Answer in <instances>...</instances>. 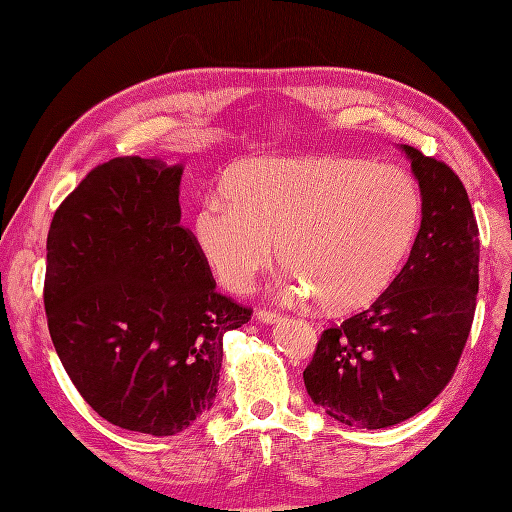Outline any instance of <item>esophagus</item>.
<instances>
[{"label": "esophagus", "mask_w": 512, "mask_h": 512, "mask_svg": "<svg viewBox=\"0 0 512 512\" xmlns=\"http://www.w3.org/2000/svg\"><path fill=\"white\" fill-rule=\"evenodd\" d=\"M256 318L262 320V322H267V324H275V322H280L282 314L280 312H273V309H258Z\"/></svg>", "instance_id": "34e87169"}]
</instances>
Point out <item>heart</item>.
<instances>
[{"mask_svg": "<svg viewBox=\"0 0 512 512\" xmlns=\"http://www.w3.org/2000/svg\"><path fill=\"white\" fill-rule=\"evenodd\" d=\"M222 195L200 200L192 241L213 275L245 292L275 258L299 297L329 314L380 299L408 260L423 220L416 179L348 156L252 158L226 170Z\"/></svg>", "mask_w": 512, "mask_h": 512, "instance_id": "b5f03b06", "label": "heart"}]
</instances>
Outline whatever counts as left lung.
<instances>
[{
	"mask_svg": "<svg viewBox=\"0 0 512 512\" xmlns=\"http://www.w3.org/2000/svg\"><path fill=\"white\" fill-rule=\"evenodd\" d=\"M423 196L410 258L380 299L322 331L303 371L307 395L335 421L382 429L427 408L451 382L472 329L478 226L451 166L401 145Z\"/></svg>",
	"mask_w": 512,
	"mask_h": 512,
	"instance_id": "obj_1",
	"label": "left lung"
}]
</instances>
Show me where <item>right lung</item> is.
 <instances>
[{"instance_id": "add662e5", "label": "right lung", "mask_w": 512, "mask_h": 512, "mask_svg": "<svg viewBox=\"0 0 512 512\" xmlns=\"http://www.w3.org/2000/svg\"><path fill=\"white\" fill-rule=\"evenodd\" d=\"M183 166H96L53 215L44 309L76 391L121 429L175 436L211 410L224 333L252 318L215 290L183 228Z\"/></svg>"}]
</instances>
